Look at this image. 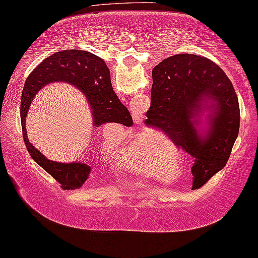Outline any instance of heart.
Listing matches in <instances>:
<instances>
[{"label":"heart","instance_id":"1","mask_svg":"<svg viewBox=\"0 0 258 258\" xmlns=\"http://www.w3.org/2000/svg\"><path fill=\"white\" fill-rule=\"evenodd\" d=\"M176 160L180 158L179 149L165 135L144 133L137 135L132 142L116 150L112 157V164L116 168L140 176H151L152 165L157 168L158 159Z\"/></svg>","mask_w":258,"mask_h":258}]
</instances>
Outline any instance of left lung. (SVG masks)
I'll return each mask as SVG.
<instances>
[{
	"label": "left lung",
	"instance_id": "8db88e82",
	"mask_svg": "<svg viewBox=\"0 0 258 258\" xmlns=\"http://www.w3.org/2000/svg\"><path fill=\"white\" fill-rule=\"evenodd\" d=\"M145 124L194 158L192 189L225 167L239 135L240 108L231 81L215 62L194 54L165 58L152 71Z\"/></svg>",
	"mask_w": 258,
	"mask_h": 258
}]
</instances>
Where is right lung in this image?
Here are the masks:
<instances>
[{
    "label": "right lung",
    "instance_id": "1",
    "mask_svg": "<svg viewBox=\"0 0 258 258\" xmlns=\"http://www.w3.org/2000/svg\"><path fill=\"white\" fill-rule=\"evenodd\" d=\"M55 82H64L81 90L88 99L92 124L100 126L107 122L129 126L133 117L114 92L110 74L105 61L90 51L68 49L57 51L43 60L27 77L21 99L23 138L32 159L50 174L63 189L81 188L89 179L91 166L84 162H58L47 159L31 144L26 132V116L31 102L39 91Z\"/></svg>",
    "mask_w": 258,
    "mask_h": 258
}]
</instances>
